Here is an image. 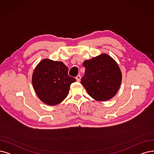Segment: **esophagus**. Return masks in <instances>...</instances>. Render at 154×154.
<instances>
[{"instance_id": "esophagus-1", "label": "esophagus", "mask_w": 154, "mask_h": 154, "mask_svg": "<svg viewBox=\"0 0 154 154\" xmlns=\"http://www.w3.org/2000/svg\"><path fill=\"white\" fill-rule=\"evenodd\" d=\"M76 81L79 82L81 80V76L80 75H78L76 77Z\"/></svg>"}]
</instances>
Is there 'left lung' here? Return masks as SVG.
<instances>
[{
	"label": "left lung",
	"mask_w": 154,
	"mask_h": 154,
	"mask_svg": "<svg viewBox=\"0 0 154 154\" xmlns=\"http://www.w3.org/2000/svg\"><path fill=\"white\" fill-rule=\"evenodd\" d=\"M85 75L81 83L94 99L105 102L114 97L120 88L122 72L116 61L103 53L85 60Z\"/></svg>",
	"instance_id": "1"
}]
</instances>
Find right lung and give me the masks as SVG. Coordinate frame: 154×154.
<instances>
[{
  "label": "right lung",
  "instance_id": "1",
  "mask_svg": "<svg viewBox=\"0 0 154 154\" xmlns=\"http://www.w3.org/2000/svg\"><path fill=\"white\" fill-rule=\"evenodd\" d=\"M32 82L40 100L53 106L65 99L76 79L68 75V68L63 62L44 59L35 67Z\"/></svg>",
  "mask_w": 154,
  "mask_h": 154
}]
</instances>
